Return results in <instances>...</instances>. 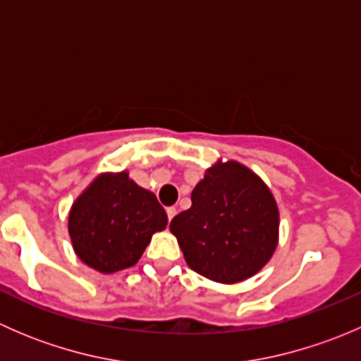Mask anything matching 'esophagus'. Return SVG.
<instances>
[{"mask_svg":"<svg viewBox=\"0 0 361 361\" xmlns=\"http://www.w3.org/2000/svg\"><path fill=\"white\" fill-rule=\"evenodd\" d=\"M166 213H167V218H169V221H171L174 218V214H176V207H173V206L167 207Z\"/></svg>","mask_w":361,"mask_h":361,"instance_id":"1","label":"esophagus"}]
</instances>
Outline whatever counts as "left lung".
Returning a JSON list of instances; mask_svg holds the SVG:
<instances>
[{"instance_id": "1", "label": "left lung", "mask_w": 361, "mask_h": 361, "mask_svg": "<svg viewBox=\"0 0 361 361\" xmlns=\"http://www.w3.org/2000/svg\"><path fill=\"white\" fill-rule=\"evenodd\" d=\"M279 214L264 181L239 162L209 167L190 209L171 220L188 267L216 283L257 274L278 245Z\"/></svg>"}]
</instances>
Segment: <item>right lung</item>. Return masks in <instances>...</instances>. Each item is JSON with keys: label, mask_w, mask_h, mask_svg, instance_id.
Masks as SVG:
<instances>
[{"label": "right lung", "mask_w": 361, "mask_h": 361, "mask_svg": "<svg viewBox=\"0 0 361 361\" xmlns=\"http://www.w3.org/2000/svg\"><path fill=\"white\" fill-rule=\"evenodd\" d=\"M167 214L127 173L101 174L69 211L68 231L80 260L111 274L136 264Z\"/></svg>", "instance_id": "1"}]
</instances>
